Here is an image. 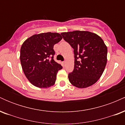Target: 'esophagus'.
Segmentation results:
<instances>
[{"mask_svg": "<svg viewBox=\"0 0 125 125\" xmlns=\"http://www.w3.org/2000/svg\"><path fill=\"white\" fill-rule=\"evenodd\" d=\"M62 63H63V65L64 66H65L66 63V61H64V62H62Z\"/></svg>", "mask_w": 125, "mask_h": 125, "instance_id": "34e87169", "label": "esophagus"}]
</instances>
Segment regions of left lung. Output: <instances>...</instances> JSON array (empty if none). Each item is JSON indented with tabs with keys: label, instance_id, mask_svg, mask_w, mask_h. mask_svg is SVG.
<instances>
[{
	"label": "left lung",
	"instance_id": "1",
	"mask_svg": "<svg viewBox=\"0 0 125 125\" xmlns=\"http://www.w3.org/2000/svg\"><path fill=\"white\" fill-rule=\"evenodd\" d=\"M61 35L74 49V69L68 74L69 81L78 88L93 85L106 65L107 48L102 39L89 31H75Z\"/></svg>",
	"mask_w": 125,
	"mask_h": 125
}]
</instances>
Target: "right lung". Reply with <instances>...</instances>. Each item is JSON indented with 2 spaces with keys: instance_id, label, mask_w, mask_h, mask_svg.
Returning <instances> with one entry per match:
<instances>
[{
  "instance_id": "1",
  "label": "right lung",
  "mask_w": 125,
  "mask_h": 125,
  "mask_svg": "<svg viewBox=\"0 0 125 125\" xmlns=\"http://www.w3.org/2000/svg\"><path fill=\"white\" fill-rule=\"evenodd\" d=\"M62 39L58 33L47 32L35 34L23 43L20 54L21 67L35 86L48 88L55 83L58 72L62 66L54 61L53 46Z\"/></svg>"
}]
</instances>
